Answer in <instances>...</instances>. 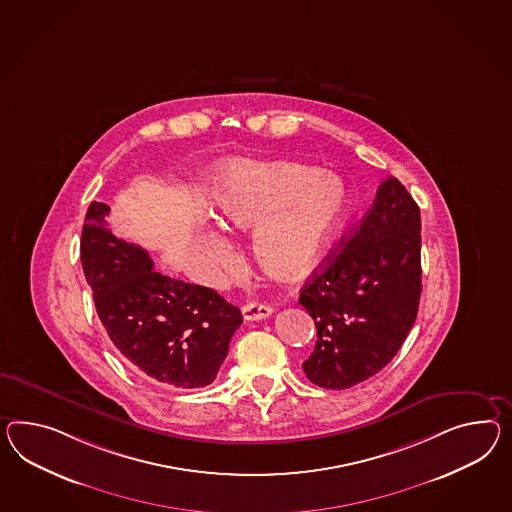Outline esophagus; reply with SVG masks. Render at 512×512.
I'll use <instances>...</instances> for the list:
<instances>
[{"instance_id":"esophagus-1","label":"esophagus","mask_w":512,"mask_h":512,"mask_svg":"<svg viewBox=\"0 0 512 512\" xmlns=\"http://www.w3.org/2000/svg\"><path fill=\"white\" fill-rule=\"evenodd\" d=\"M271 314H273V308L269 304H263V302H249V304L243 306V317L247 321L267 319Z\"/></svg>"}]
</instances>
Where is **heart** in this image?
<instances>
[{
  "instance_id": "b5f03b06",
  "label": "heart",
  "mask_w": 512,
  "mask_h": 512,
  "mask_svg": "<svg viewBox=\"0 0 512 512\" xmlns=\"http://www.w3.org/2000/svg\"><path fill=\"white\" fill-rule=\"evenodd\" d=\"M210 195L224 228L256 226L254 258L267 275L282 280L314 267L347 204V189L336 174L284 161H223L211 171ZM195 241L200 265L219 275L230 260L226 237L204 230Z\"/></svg>"
}]
</instances>
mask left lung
<instances>
[{
  "label": "left lung",
  "instance_id": "1",
  "mask_svg": "<svg viewBox=\"0 0 512 512\" xmlns=\"http://www.w3.org/2000/svg\"><path fill=\"white\" fill-rule=\"evenodd\" d=\"M421 217L397 178L380 184L362 223L302 286L317 341L302 369L327 390H345L386 366L416 321L421 295Z\"/></svg>",
  "mask_w": 512,
  "mask_h": 512
}]
</instances>
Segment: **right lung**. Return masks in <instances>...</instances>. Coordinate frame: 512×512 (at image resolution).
Segmentation results:
<instances>
[{
  "label": "right lung",
  "instance_id": "obj_1",
  "mask_svg": "<svg viewBox=\"0 0 512 512\" xmlns=\"http://www.w3.org/2000/svg\"><path fill=\"white\" fill-rule=\"evenodd\" d=\"M109 206L91 202L81 232V265L94 306L130 366L165 386L204 388L228 354L241 312L211 288L154 271L145 249L113 236Z\"/></svg>",
  "mask_w": 512,
  "mask_h": 512
}]
</instances>
